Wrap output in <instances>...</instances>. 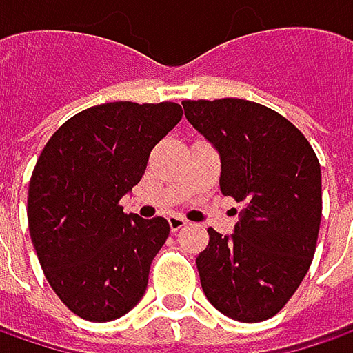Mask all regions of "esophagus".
Segmentation results:
<instances>
[{
	"instance_id": "1",
	"label": "esophagus",
	"mask_w": 353,
	"mask_h": 353,
	"mask_svg": "<svg viewBox=\"0 0 353 353\" xmlns=\"http://www.w3.org/2000/svg\"><path fill=\"white\" fill-rule=\"evenodd\" d=\"M166 219H168L170 231H174V233H176V231H181V229L187 225V219H185V216H181V214H168Z\"/></svg>"
}]
</instances>
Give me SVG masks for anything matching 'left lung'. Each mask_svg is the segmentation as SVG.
<instances>
[{
  "instance_id": "8db88e82",
  "label": "left lung",
  "mask_w": 353,
  "mask_h": 353,
  "mask_svg": "<svg viewBox=\"0 0 353 353\" xmlns=\"http://www.w3.org/2000/svg\"><path fill=\"white\" fill-rule=\"evenodd\" d=\"M185 116L221 159L219 187L245 203L231 235L209 229L196 257L207 299L255 323L277 314L303 281L321 221V168L305 137L263 104L187 100Z\"/></svg>"
}]
</instances>
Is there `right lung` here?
I'll return each instance as SVG.
<instances>
[{"label":"right lung","instance_id":"1","mask_svg":"<svg viewBox=\"0 0 353 353\" xmlns=\"http://www.w3.org/2000/svg\"><path fill=\"white\" fill-rule=\"evenodd\" d=\"M183 118L174 102H108L72 116L48 140L28 192L39 265L70 312L88 321L128 314L170 233L163 216L124 214L150 150Z\"/></svg>","mask_w":353,"mask_h":353}]
</instances>
